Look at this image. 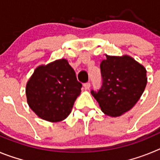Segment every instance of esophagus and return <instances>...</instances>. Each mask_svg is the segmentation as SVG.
Masks as SVG:
<instances>
[{"label": "esophagus", "instance_id": "obj_1", "mask_svg": "<svg viewBox=\"0 0 160 160\" xmlns=\"http://www.w3.org/2000/svg\"><path fill=\"white\" fill-rule=\"evenodd\" d=\"M83 87H84V88L86 89V90H89V89H90V82L84 83Z\"/></svg>", "mask_w": 160, "mask_h": 160}]
</instances>
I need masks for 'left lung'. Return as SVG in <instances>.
<instances>
[{"label":"left lung","mask_w":160,"mask_h":160,"mask_svg":"<svg viewBox=\"0 0 160 160\" xmlns=\"http://www.w3.org/2000/svg\"><path fill=\"white\" fill-rule=\"evenodd\" d=\"M100 64L102 87L91 94L107 115L118 117L130 111L143 93L147 70L128 55L122 57L106 55Z\"/></svg>","instance_id":"left-lung-1"}]
</instances>
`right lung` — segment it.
Instances as JSON below:
<instances>
[{"mask_svg":"<svg viewBox=\"0 0 160 160\" xmlns=\"http://www.w3.org/2000/svg\"><path fill=\"white\" fill-rule=\"evenodd\" d=\"M82 83L66 59H59L34 70L25 89L32 111L49 122H59L70 114L81 93Z\"/></svg>","mask_w":160,"mask_h":160,"instance_id":"1","label":"right lung"}]
</instances>
